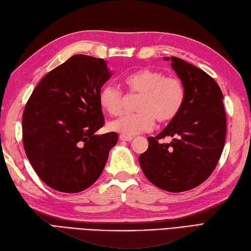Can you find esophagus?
<instances>
[{"label": "esophagus", "instance_id": "obj_1", "mask_svg": "<svg viewBox=\"0 0 251 251\" xmlns=\"http://www.w3.org/2000/svg\"><path fill=\"white\" fill-rule=\"evenodd\" d=\"M119 138H120V141H126V142H130V141H132V140H133V136H126V135H122V134H120Z\"/></svg>", "mask_w": 251, "mask_h": 251}]
</instances>
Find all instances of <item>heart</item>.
Masks as SVG:
<instances>
[{
	"mask_svg": "<svg viewBox=\"0 0 251 251\" xmlns=\"http://www.w3.org/2000/svg\"><path fill=\"white\" fill-rule=\"evenodd\" d=\"M125 85L130 93L140 94L135 114H126L113 122L109 127L122 135L131 136L152 129L154 119L168 124L179 114L186 98L180 78L165 76L162 72L142 69L125 77ZM99 102L104 111L118 116L124 109V94L118 88L105 86L99 94Z\"/></svg>",
	"mask_w": 251,
	"mask_h": 251,
	"instance_id": "obj_1",
	"label": "heart"
}]
</instances>
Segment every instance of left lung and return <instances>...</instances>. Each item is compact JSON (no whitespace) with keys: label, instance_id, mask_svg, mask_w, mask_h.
I'll list each match as a JSON object with an SVG mask.
<instances>
[{"label":"left lung","instance_id":"obj_1","mask_svg":"<svg viewBox=\"0 0 251 251\" xmlns=\"http://www.w3.org/2000/svg\"><path fill=\"white\" fill-rule=\"evenodd\" d=\"M171 61L185 86V102L162 132L148 137V149L138 161L154 186L182 192L201 185L215 170L225 147L226 117L224 96L213 77L179 58ZM166 136L173 141L161 143Z\"/></svg>","mask_w":251,"mask_h":251}]
</instances>
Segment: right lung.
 I'll use <instances>...</instances> for the list:
<instances>
[{
    "label": "right lung",
    "instance_id": "right-lung-1",
    "mask_svg": "<svg viewBox=\"0 0 251 251\" xmlns=\"http://www.w3.org/2000/svg\"><path fill=\"white\" fill-rule=\"evenodd\" d=\"M110 75L103 59L75 54L44 76L27 100L25 151L54 190L76 193L90 187L118 142L116 132L94 134L105 124L99 94Z\"/></svg>",
    "mask_w": 251,
    "mask_h": 251
}]
</instances>
